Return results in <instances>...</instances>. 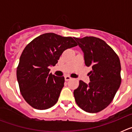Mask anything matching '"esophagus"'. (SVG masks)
Instances as JSON below:
<instances>
[{
	"label": "esophagus",
	"mask_w": 132,
	"mask_h": 132,
	"mask_svg": "<svg viewBox=\"0 0 132 132\" xmlns=\"http://www.w3.org/2000/svg\"><path fill=\"white\" fill-rule=\"evenodd\" d=\"M71 79H72V78L69 76H65V80H66V81H68V80H71Z\"/></svg>",
	"instance_id": "obj_1"
}]
</instances>
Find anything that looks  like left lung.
Wrapping results in <instances>:
<instances>
[{
	"label": "left lung",
	"mask_w": 132,
	"mask_h": 132,
	"mask_svg": "<svg viewBox=\"0 0 132 132\" xmlns=\"http://www.w3.org/2000/svg\"><path fill=\"white\" fill-rule=\"evenodd\" d=\"M84 52L85 65L91 66L88 85L79 80L73 92L77 105L84 111L96 113L106 108L121 84V65L113 49L100 38L93 36L74 38Z\"/></svg>",
	"instance_id": "obj_1"
}]
</instances>
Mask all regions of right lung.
Instances as JSON below:
<instances>
[{
    "instance_id": "add662e5",
    "label": "right lung",
    "mask_w": 132,
    "mask_h": 132,
    "mask_svg": "<svg viewBox=\"0 0 132 132\" xmlns=\"http://www.w3.org/2000/svg\"><path fill=\"white\" fill-rule=\"evenodd\" d=\"M71 37L46 33L34 39L21 54L16 76L20 91L26 102L38 110H45L57 102L64 86V77L50 73L65 50L77 46Z\"/></svg>"
}]
</instances>
